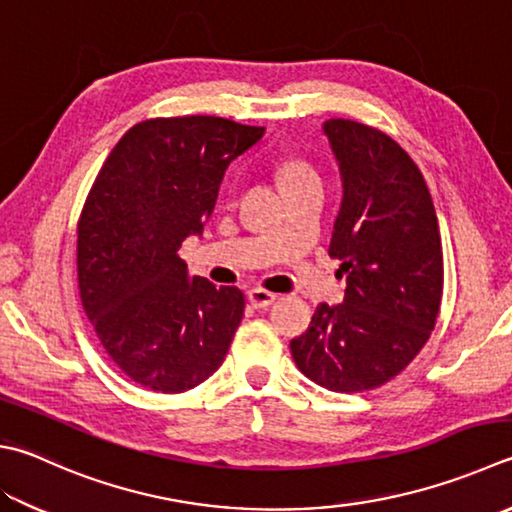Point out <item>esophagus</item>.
Wrapping results in <instances>:
<instances>
[{
    "label": "esophagus",
    "mask_w": 512,
    "mask_h": 512,
    "mask_svg": "<svg viewBox=\"0 0 512 512\" xmlns=\"http://www.w3.org/2000/svg\"><path fill=\"white\" fill-rule=\"evenodd\" d=\"M247 298H249V303L256 307V310H265V307H269L276 301V294L267 292V289L254 287V289H249V292H247Z\"/></svg>",
    "instance_id": "34e87169"
}]
</instances>
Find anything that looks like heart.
<instances>
[{
  "mask_svg": "<svg viewBox=\"0 0 512 512\" xmlns=\"http://www.w3.org/2000/svg\"><path fill=\"white\" fill-rule=\"evenodd\" d=\"M314 171L305 165L301 160H287L285 165L281 167V180L283 185L287 182H296V180H305V178H312Z\"/></svg>",
  "mask_w": 512,
  "mask_h": 512,
  "instance_id": "1",
  "label": "heart"
}]
</instances>
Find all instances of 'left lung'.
Masks as SVG:
<instances>
[{"label":"left lung","mask_w":512,"mask_h":512,"mask_svg":"<svg viewBox=\"0 0 512 512\" xmlns=\"http://www.w3.org/2000/svg\"><path fill=\"white\" fill-rule=\"evenodd\" d=\"M343 198L330 256L341 260L343 303L316 307L292 356L332 392H363L397 376L435 330L443 292L437 211L419 167L383 131L327 120Z\"/></svg>","instance_id":"1"}]
</instances>
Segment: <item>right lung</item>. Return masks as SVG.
<instances>
[{
    "label": "right lung",
    "mask_w": 512,
    "mask_h": 512,
    "mask_svg": "<svg viewBox=\"0 0 512 512\" xmlns=\"http://www.w3.org/2000/svg\"><path fill=\"white\" fill-rule=\"evenodd\" d=\"M214 115L144 120L124 133L77 223L82 307L113 363L142 388L178 394L225 361L245 312L238 287L189 278L227 167L263 138Z\"/></svg>",
    "instance_id": "add662e5"
}]
</instances>
